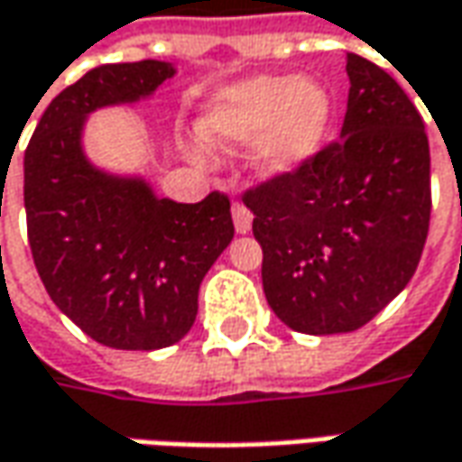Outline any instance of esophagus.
Listing matches in <instances>:
<instances>
[{"label": "esophagus", "instance_id": "1", "mask_svg": "<svg viewBox=\"0 0 462 462\" xmlns=\"http://www.w3.org/2000/svg\"><path fill=\"white\" fill-rule=\"evenodd\" d=\"M232 222H235V230L240 232V235H247V232L253 230V212L247 209L245 204L235 201L232 204Z\"/></svg>", "mask_w": 462, "mask_h": 462}]
</instances>
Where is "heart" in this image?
Masks as SVG:
<instances>
[{"mask_svg":"<svg viewBox=\"0 0 462 462\" xmlns=\"http://www.w3.org/2000/svg\"><path fill=\"white\" fill-rule=\"evenodd\" d=\"M332 122V97L314 79L253 76L222 88L201 115V135L222 151L258 143L255 168L265 179L294 173L322 148ZM204 163L201 143L186 145Z\"/></svg>","mask_w":462,"mask_h":462,"instance_id":"obj_1","label":"heart"}]
</instances>
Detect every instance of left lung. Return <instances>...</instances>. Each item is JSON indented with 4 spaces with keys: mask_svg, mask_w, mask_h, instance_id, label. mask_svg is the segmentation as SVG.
Segmentation results:
<instances>
[{
    "mask_svg": "<svg viewBox=\"0 0 462 462\" xmlns=\"http://www.w3.org/2000/svg\"><path fill=\"white\" fill-rule=\"evenodd\" d=\"M340 140L245 191L263 291L304 335L353 332L402 294L430 230V143L389 73L347 53Z\"/></svg>",
    "mask_w": 462,
    "mask_h": 462,
    "instance_id": "8db88e82",
    "label": "left lung"
}]
</instances>
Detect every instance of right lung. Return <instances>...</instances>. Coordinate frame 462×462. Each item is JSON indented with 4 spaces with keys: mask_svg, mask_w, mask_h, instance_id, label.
Returning a JSON list of instances; mask_svg holds the SVG:
<instances>
[{
    "mask_svg": "<svg viewBox=\"0 0 462 462\" xmlns=\"http://www.w3.org/2000/svg\"><path fill=\"white\" fill-rule=\"evenodd\" d=\"M166 60L104 63L63 88L24 151L27 240L42 286L91 340L115 350L179 342L199 310V286L230 245V199L155 197L140 176L97 168L84 152L91 112L155 94Z\"/></svg>",
    "mask_w": 462,
    "mask_h": 462,
    "instance_id": "obj_1",
    "label": "right lung"
}]
</instances>
